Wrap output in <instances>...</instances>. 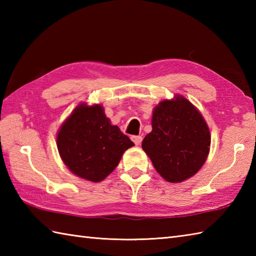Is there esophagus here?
I'll return each mask as SVG.
<instances>
[{
    "label": "esophagus",
    "instance_id": "1",
    "mask_svg": "<svg viewBox=\"0 0 256 256\" xmlns=\"http://www.w3.org/2000/svg\"><path fill=\"white\" fill-rule=\"evenodd\" d=\"M131 140H133V143L135 145H140V143H142V136H140V135H133V136L131 138Z\"/></svg>",
    "mask_w": 256,
    "mask_h": 256
}]
</instances>
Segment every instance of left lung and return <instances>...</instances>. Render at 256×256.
Returning <instances> with one entry per match:
<instances>
[{
	"mask_svg": "<svg viewBox=\"0 0 256 256\" xmlns=\"http://www.w3.org/2000/svg\"><path fill=\"white\" fill-rule=\"evenodd\" d=\"M152 132L142 148L155 170L170 182L194 176L204 164L210 150V132L200 112L186 98L164 100L154 108Z\"/></svg>",
	"mask_w": 256,
	"mask_h": 256,
	"instance_id": "8db88e82",
	"label": "left lung"
}]
</instances>
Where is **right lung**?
<instances>
[{
    "instance_id": "obj_1",
    "label": "right lung",
    "mask_w": 256,
    "mask_h": 256,
    "mask_svg": "<svg viewBox=\"0 0 256 256\" xmlns=\"http://www.w3.org/2000/svg\"><path fill=\"white\" fill-rule=\"evenodd\" d=\"M134 143L116 125H111L99 104H80L62 125L57 135L59 154L74 175L101 182L118 166Z\"/></svg>"
}]
</instances>
